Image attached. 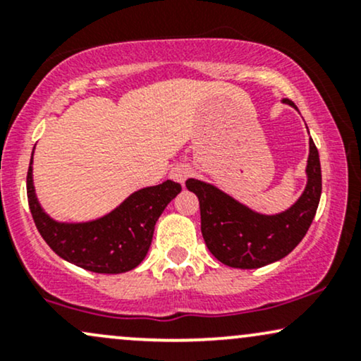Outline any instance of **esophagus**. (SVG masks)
<instances>
[{
  "label": "esophagus",
  "instance_id": "34e87169",
  "mask_svg": "<svg viewBox=\"0 0 361 361\" xmlns=\"http://www.w3.org/2000/svg\"><path fill=\"white\" fill-rule=\"evenodd\" d=\"M190 175H192V168H190L188 164H176V166L171 168V171H169V176L181 185L185 183L186 178Z\"/></svg>",
  "mask_w": 361,
  "mask_h": 361
}]
</instances>
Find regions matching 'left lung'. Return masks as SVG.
<instances>
[{"mask_svg": "<svg viewBox=\"0 0 361 361\" xmlns=\"http://www.w3.org/2000/svg\"><path fill=\"white\" fill-rule=\"evenodd\" d=\"M293 109V102L285 98ZM307 186L288 210L276 215L252 212L233 197L200 180H186V188L200 202L202 235L221 263L241 270L261 268L293 251L316 215L322 190L321 163L314 140H309Z\"/></svg>", "mask_w": 361, "mask_h": 361, "instance_id": "left-lung-1", "label": "left lung"}]
</instances>
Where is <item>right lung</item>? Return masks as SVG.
I'll return each instance as SVG.
<instances>
[{
    "mask_svg": "<svg viewBox=\"0 0 361 361\" xmlns=\"http://www.w3.org/2000/svg\"><path fill=\"white\" fill-rule=\"evenodd\" d=\"M180 192L181 185L168 180L132 193L98 221L64 224L52 221L37 202L32 159L27 175L28 207L44 241L62 259L94 273L134 270L146 258L156 221Z\"/></svg>",
    "mask_w": 361,
    "mask_h": 361,
    "instance_id": "1",
    "label": "right lung"
}]
</instances>
